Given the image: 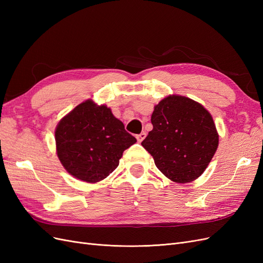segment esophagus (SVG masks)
Here are the masks:
<instances>
[{"label": "esophagus", "instance_id": "esophagus-1", "mask_svg": "<svg viewBox=\"0 0 263 263\" xmlns=\"http://www.w3.org/2000/svg\"><path fill=\"white\" fill-rule=\"evenodd\" d=\"M146 133L145 132H142V133H140V134H138V135H136V138H137V140H138V142H141L142 140H144L145 138H146Z\"/></svg>", "mask_w": 263, "mask_h": 263}]
</instances>
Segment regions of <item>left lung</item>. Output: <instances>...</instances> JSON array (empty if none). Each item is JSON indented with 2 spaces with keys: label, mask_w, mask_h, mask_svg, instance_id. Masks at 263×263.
Here are the masks:
<instances>
[{
  "label": "left lung",
  "mask_w": 263,
  "mask_h": 263,
  "mask_svg": "<svg viewBox=\"0 0 263 263\" xmlns=\"http://www.w3.org/2000/svg\"><path fill=\"white\" fill-rule=\"evenodd\" d=\"M154 128L141 142L155 164L173 182L189 183L201 177L218 147L213 116L200 103L168 95L155 105Z\"/></svg>",
  "instance_id": "1"
}]
</instances>
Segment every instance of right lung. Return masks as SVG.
<instances>
[{
	"mask_svg": "<svg viewBox=\"0 0 263 263\" xmlns=\"http://www.w3.org/2000/svg\"><path fill=\"white\" fill-rule=\"evenodd\" d=\"M55 151L63 168L78 180L97 183L119 164L123 153L136 142L106 105L92 99L63 116L54 130Z\"/></svg>",
	"mask_w": 263,
	"mask_h": 263,
	"instance_id": "1",
	"label": "right lung"
}]
</instances>
